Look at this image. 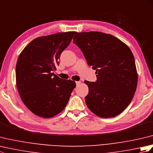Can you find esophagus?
<instances>
[{
  "label": "esophagus",
  "instance_id": "1",
  "mask_svg": "<svg viewBox=\"0 0 153 153\" xmlns=\"http://www.w3.org/2000/svg\"><path fill=\"white\" fill-rule=\"evenodd\" d=\"M76 85L78 86V85H79V84L81 83V82H76Z\"/></svg>",
  "mask_w": 153,
  "mask_h": 153
}]
</instances>
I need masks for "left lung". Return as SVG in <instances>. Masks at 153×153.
<instances>
[{
    "label": "left lung",
    "mask_w": 153,
    "mask_h": 153,
    "mask_svg": "<svg viewBox=\"0 0 153 153\" xmlns=\"http://www.w3.org/2000/svg\"><path fill=\"white\" fill-rule=\"evenodd\" d=\"M73 40L97 74L96 82H85L89 87L87 107L100 118L120 114L131 102L137 85L130 48L113 35L99 31L77 33Z\"/></svg>",
    "instance_id": "left-lung-1"
}]
</instances>
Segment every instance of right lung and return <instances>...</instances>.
<instances>
[{
	"mask_svg": "<svg viewBox=\"0 0 153 153\" xmlns=\"http://www.w3.org/2000/svg\"><path fill=\"white\" fill-rule=\"evenodd\" d=\"M76 33L39 37L19 54L16 67V87L22 102L34 114L52 118L66 107L76 82L61 79L53 71Z\"/></svg>",
	"mask_w": 153,
	"mask_h": 153,
	"instance_id": "add662e5",
	"label": "right lung"
}]
</instances>
